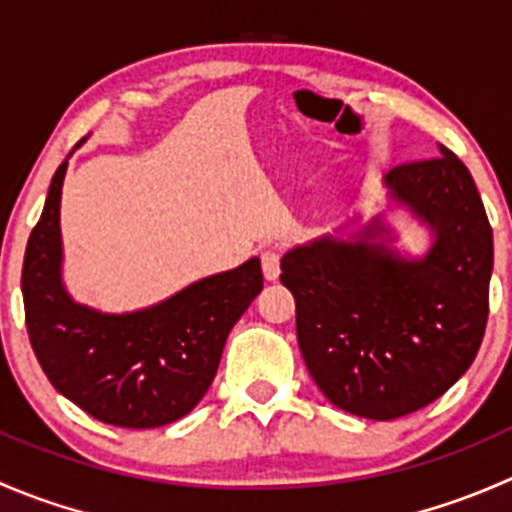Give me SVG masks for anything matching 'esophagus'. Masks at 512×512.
Here are the masks:
<instances>
[{
  "mask_svg": "<svg viewBox=\"0 0 512 512\" xmlns=\"http://www.w3.org/2000/svg\"><path fill=\"white\" fill-rule=\"evenodd\" d=\"M262 275L267 282H275L280 277V252L265 250L262 252Z\"/></svg>",
  "mask_w": 512,
  "mask_h": 512,
  "instance_id": "obj_1",
  "label": "esophagus"
}]
</instances>
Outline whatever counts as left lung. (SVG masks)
Returning a JSON list of instances; mask_svg holds the SVG:
<instances>
[{
  "instance_id": "8db88e82",
  "label": "left lung",
  "mask_w": 512,
  "mask_h": 512,
  "mask_svg": "<svg viewBox=\"0 0 512 512\" xmlns=\"http://www.w3.org/2000/svg\"><path fill=\"white\" fill-rule=\"evenodd\" d=\"M384 188L431 232L423 255L391 247L394 232L376 215L349 237H337L344 225L292 247L280 265L314 384L337 409L371 421L414 414L466 374L483 342L493 272L483 200L448 148L396 165Z\"/></svg>"
}]
</instances>
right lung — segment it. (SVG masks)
<instances>
[{
	"label": "right lung",
	"instance_id": "obj_1",
	"mask_svg": "<svg viewBox=\"0 0 512 512\" xmlns=\"http://www.w3.org/2000/svg\"><path fill=\"white\" fill-rule=\"evenodd\" d=\"M66 168L69 158L51 178L22 267L36 359L51 386L98 421L121 428L178 421L210 389L227 334L262 292L260 260L252 257L235 270L203 277L136 312L108 314L79 304L61 277Z\"/></svg>",
	"mask_w": 512,
	"mask_h": 512
}]
</instances>
